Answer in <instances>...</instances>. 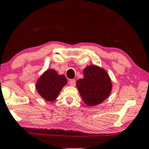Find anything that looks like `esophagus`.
<instances>
[{
	"label": "esophagus",
	"instance_id": "1",
	"mask_svg": "<svg viewBox=\"0 0 149 149\" xmlns=\"http://www.w3.org/2000/svg\"><path fill=\"white\" fill-rule=\"evenodd\" d=\"M68 84L70 86H75V85H76V81H75V79H70L68 81Z\"/></svg>",
	"mask_w": 149,
	"mask_h": 149
}]
</instances>
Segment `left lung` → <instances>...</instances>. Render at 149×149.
Returning <instances> with one entry per match:
<instances>
[{
    "label": "left lung",
    "mask_w": 149,
    "mask_h": 149,
    "mask_svg": "<svg viewBox=\"0 0 149 149\" xmlns=\"http://www.w3.org/2000/svg\"><path fill=\"white\" fill-rule=\"evenodd\" d=\"M76 84L84 103L90 107L103 102L112 89L107 72L95 65L87 66L84 70V78L77 80Z\"/></svg>",
    "instance_id": "obj_1"
}]
</instances>
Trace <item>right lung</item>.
Returning <instances> with one entry per match:
<instances>
[{
	"label": "right lung",
	"mask_w": 149,
	"mask_h": 149,
	"mask_svg": "<svg viewBox=\"0 0 149 149\" xmlns=\"http://www.w3.org/2000/svg\"><path fill=\"white\" fill-rule=\"evenodd\" d=\"M66 84L67 79L64 75H59L54 69H49L38 79L36 88L42 98L52 102L57 98L61 89Z\"/></svg>",
	"instance_id": "1"
}]
</instances>
